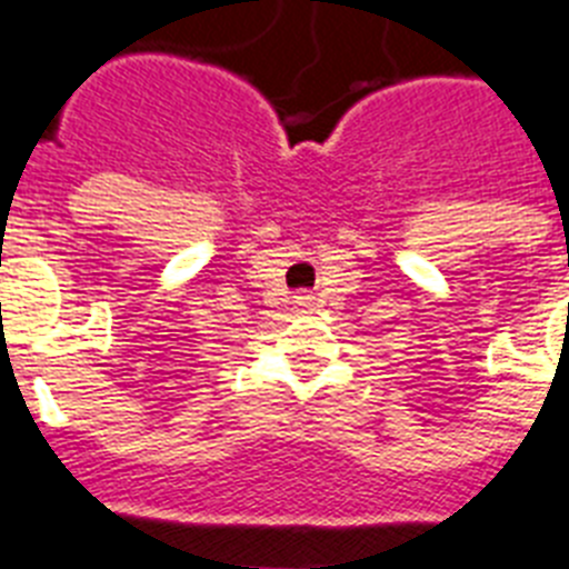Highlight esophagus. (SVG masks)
I'll return each instance as SVG.
<instances>
[{"mask_svg":"<svg viewBox=\"0 0 569 569\" xmlns=\"http://www.w3.org/2000/svg\"><path fill=\"white\" fill-rule=\"evenodd\" d=\"M300 300H309V298H300Z\"/></svg>","mask_w":569,"mask_h":569,"instance_id":"1","label":"esophagus"}]
</instances>
